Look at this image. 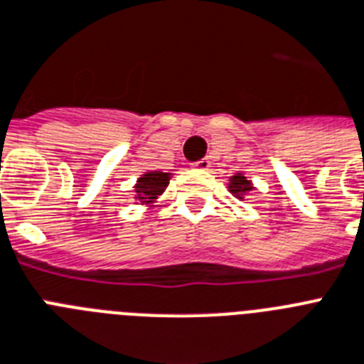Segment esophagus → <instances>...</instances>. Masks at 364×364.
I'll list each match as a JSON object with an SVG mask.
<instances>
[{
	"mask_svg": "<svg viewBox=\"0 0 364 364\" xmlns=\"http://www.w3.org/2000/svg\"><path fill=\"white\" fill-rule=\"evenodd\" d=\"M210 160H200V161H197V164H193V169H197V171H208L210 169Z\"/></svg>",
	"mask_w": 364,
	"mask_h": 364,
	"instance_id": "34e87169",
	"label": "esophagus"
}]
</instances>
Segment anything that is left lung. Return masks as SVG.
<instances>
[{
  "instance_id": "left-lung-1",
  "label": "left lung",
  "mask_w": 364,
  "mask_h": 364,
  "mask_svg": "<svg viewBox=\"0 0 364 364\" xmlns=\"http://www.w3.org/2000/svg\"><path fill=\"white\" fill-rule=\"evenodd\" d=\"M227 188H229V191L236 197V199L243 200L251 191H253L255 186L251 180H247V176H243V173H236V175H232L229 178Z\"/></svg>"
}]
</instances>
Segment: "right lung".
Returning <instances> with one entry per match:
<instances>
[{
    "mask_svg": "<svg viewBox=\"0 0 364 364\" xmlns=\"http://www.w3.org/2000/svg\"><path fill=\"white\" fill-rule=\"evenodd\" d=\"M171 173H164V171H146L145 175H141L137 178L134 186L135 197L137 204H143V206H154V203H158L160 195H164V191L169 186Z\"/></svg>",
    "mask_w": 364,
    "mask_h": 364,
    "instance_id": "1",
    "label": "right lung"
}]
</instances>
